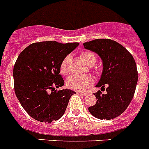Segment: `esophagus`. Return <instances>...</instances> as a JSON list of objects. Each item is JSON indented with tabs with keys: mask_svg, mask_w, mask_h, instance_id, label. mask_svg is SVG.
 Masks as SVG:
<instances>
[{
	"mask_svg": "<svg viewBox=\"0 0 149 149\" xmlns=\"http://www.w3.org/2000/svg\"><path fill=\"white\" fill-rule=\"evenodd\" d=\"M78 95H81V96H87V93H82V92H77V93Z\"/></svg>",
	"mask_w": 149,
	"mask_h": 149,
	"instance_id": "esophagus-1",
	"label": "esophagus"
}]
</instances>
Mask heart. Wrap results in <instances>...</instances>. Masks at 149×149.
Here are the masks:
<instances>
[{"label":"heart","instance_id":"obj_1","mask_svg":"<svg viewBox=\"0 0 149 149\" xmlns=\"http://www.w3.org/2000/svg\"><path fill=\"white\" fill-rule=\"evenodd\" d=\"M80 57L83 62L88 66L93 65L96 62V57L93 53L90 51H83L80 53ZM71 56H66L61 62L59 70L62 74L66 75L70 72ZM93 84V79L89 76L74 74L66 80V85L71 90L76 91H84Z\"/></svg>","mask_w":149,"mask_h":149}]
</instances>
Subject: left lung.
I'll return each instance as SVG.
<instances>
[{
  "label": "left lung",
  "mask_w": 149,
  "mask_h": 149,
  "mask_svg": "<svg viewBox=\"0 0 149 149\" xmlns=\"http://www.w3.org/2000/svg\"><path fill=\"white\" fill-rule=\"evenodd\" d=\"M85 49L93 51L102 60L103 70L96 87L105 89L94 93L96 103L88 108L93 116L111 120L125 111L130 105L138 81L136 64L127 49L111 39H96L84 44Z\"/></svg>",
  "instance_id": "left-lung-1"
}]
</instances>
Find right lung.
Segmentation results:
<instances>
[{"instance_id":"1","label":"right lung","mask_w":149,"mask_h":149,"mask_svg":"<svg viewBox=\"0 0 149 149\" xmlns=\"http://www.w3.org/2000/svg\"><path fill=\"white\" fill-rule=\"evenodd\" d=\"M78 45L37 42L18 56L13 67L15 93L22 108L35 120L51 123L64 114L69 99L76 93L68 89L56 90L64 85L59 66Z\"/></svg>"}]
</instances>
